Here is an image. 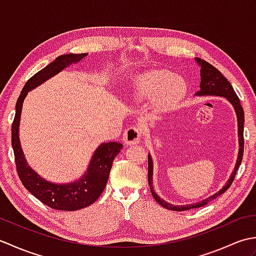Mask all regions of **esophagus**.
<instances>
[{
	"label": "esophagus",
	"mask_w": 256,
	"mask_h": 256,
	"mask_svg": "<svg viewBox=\"0 0 256 256\" xmlns=\"http://www.w3.org/2000/svg\"><path fill=\"white\" fill-rule=\"evenodd\" d=\"M140 140V132L138 128L130 126L123 133V142L126 145L136 144Z\"/></svg>",
	"instance_id": "1"
}]
</instances>
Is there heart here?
<instances>
[{
	"mask_svg": "<svg viewBox=\"0 0 256 256\" xmlns=\"http://www.w3.org/2000/svg\"><path fill=\"white\" fill-rule=\"evenodd\" d=\"M187 94V84L182 77L168 70L146 72L133 81L130 90L131 99L138 103L150 101L152 116H160L177 108Z\"/></svg>",
	"mask_w": 256,
	"mask_h": 256,
	"instance_id": "obj_1",
	"label": "heart"
}]
</instances>
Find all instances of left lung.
I'll list each match as a JSON object with an SVG mask.
<instances>
[{
    "label": "left lung",
    "mask_w": 256,
    "mask_h": 256,
    "mask_svg": "<svg viewBox=\"0 0 256 256\" xmlns=\"http://www.w3.org/2000/svg\"><path fill=\"white\" fill-rule=\"evenodd\" d=\"M196 62L198 64V66L201 68L200 69V90L194 96H224L226 99L229 101L233 108H234L236 114V121H238V158L234 166V170H233L230 178L228 179L226 184L222 187L219 192H216V194L209 196L202 200H199L198 202L196 204H172L170 202H167L164 199H162L158 194L155 192L154 187H153V160H152L150 154H148V184L150 188V192L153 194V197L155 200L158 202L162 206L168 209V210H174V211H184V210H189V209H194V208H199V206H202L206 204L209 201L216 199L218 196L224 194L226 189H229L231 184L234 180L236 174L238 170V167L241 165L242 162V157H243V150H244V138H243V131H244V112L243 108L241 106L240 100L236 94L234 89L231 86L230 81H228V79L222 74L218 69L214 68L212 64L209 62H206V60H202L200 58H194Z\"/></svg>",
    "instance_id": "8db88e82"
}]
</instances>
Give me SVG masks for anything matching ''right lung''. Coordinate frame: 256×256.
<instances>
[{"mask_svg":"<svg viewBox=\"0 0 256 256\" xmlns=\"http://www.w3.org/2000/svg\"><path fill=\"white\" fill-rule=\"evenodd\" d=\"M86 54H66L57 57L40 72L35 74L25 84L16 102L15 118L12 124V148L16 170L22 184L42 204L56 210L76 211L86 208L96 201L106 188L111 167L116 156L123 148L121 143H101L92 154L86 170L77 180L56 184L46 180L27 162L20 140V122L23 102L30 91L58 74L70 64L80 62Z\"/></svg>","mask_w":256,"mask_h":256,"instance_id":"right-lung-1","label":"right lung"}]
</instances>
